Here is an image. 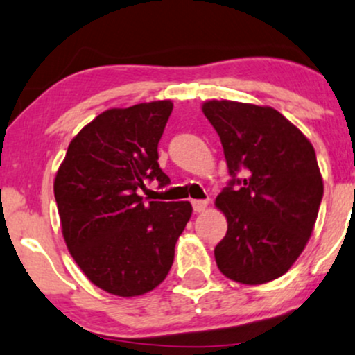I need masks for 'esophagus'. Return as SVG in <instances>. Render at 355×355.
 <instances>
[{"mask_svg": "<svg viewBox=\"0 0 355 355\" xmlns=\"http://www.w3.org/2000/svg\"><path fill=\"white\" fill-rule=\"evenodd\" d=\"M207 205H209V202L207 200H191V207H193V210L198 211V214L205 210Z\"/></svg>", "mask_w": 355, "mask_h": 355, "instance_id": "1", "label": "esophagus"}]
</instances>
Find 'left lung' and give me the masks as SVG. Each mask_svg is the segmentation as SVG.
Listing matches in <instances>:
<instances>
[{
  "instance_id": "1",
  "label": "left lung",
  "mask_w": 355,
  "mask_h": 355,
  "mask_svg": "<svg viewBox=\"0 0 355 355\" xmlns=\"http://www.w3.org/2000/svg\"><path fill=\"white\" fill-rule=\"evenodd\" d=\"M202 110L232 177L215 200L229 223L215 247L218 270L247 285L279 279L302 254L319 214L324 183L313 146L270 107L210 100Z\"/></svg>"
}]
</instances>
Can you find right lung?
<instances>
[{
  "label": "right lung",
  "mask_w": 355,
  "mask_h": 355,
  "mask_svg": "<svg viewBox=\"0 0 355 355\" xmlns=\"http://www.w3.org/2000/svg\"><path fill=\"white\" fill-rule=\"evenodd\" d=\"M170 100L100 113L70 141L55 178V198L68 250L96 287L144 295L165 280L175 243L190 220V202H148L146 180L170 178L158 165V141Z\"/></svg>",
  "instance_id": "add662e5"
}]
</instances>
